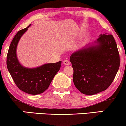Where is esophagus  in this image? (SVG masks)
<instances>
[{
	"label": "esophagus",
	"instance_id": "1",
	"mask_svg": "<svg viewBox=\"0 0 126 126\" xmlns=\"http://www.w3.org/2000/svg\"><path fill=\"white\" fill-rule=\"evenodd\" d=\"M63 64L64 65H69L70 64V62L67 60H64V61H63Z\"/></svg>",
	"mask_w": 126,
	"mask_h": 126
}]
</instances>
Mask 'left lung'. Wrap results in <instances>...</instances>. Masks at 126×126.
Instances as JSON below:
<instances>
[{
    "instance_id": "8db88e82",
    "label": "left lung",
    "mask_w": 126,
    "mask_h": 126,
    "mask_svg": "<svg viewBox=\"0 0 126 126\" xmlns=\"http://www.w3.org/2000/svg\"><path fill=\"white\" fill-rule=\"evenodd\" d=\"M97 45L75 52L70 61L76 88L85 95L106 90L113 82L120 67V55L111 34L101 35Z\"/></svg>"
}]
</instances>
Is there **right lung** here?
<instances>
[{"label":"right lung","mask_w":126,"mask_h":126,"mask_svg":"<svg viewBox=\"0 0 126 126\" xmlns=\"http://www.w3.org/2000/svg\"><path fill=\"white\" fill-rule=\"evenodd\" d=\"M30 25L19 31L13 38L7 54L6 64L13 80L20 90L29 94L37 95L48 88L53 78L60 70L62 61L34 69L24 67L19 63L16 53L17 44Z\"/></svg>","instance_id":"obj_1"}]
</instances>
